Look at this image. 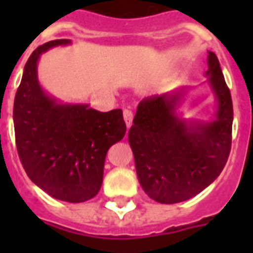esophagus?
<instances>
[{"instance_id": "esophagus-1", "label": "esophagus", "mask_w": 253, "mask_h": 253, "mask_svg": "<svg viewBox=\"0 0 253 253\" xmlns=\"http://www.w3.org/2000/svg\"><path fill=\"white\" fill-rule=\"evenodd\" d=\"M123 118H125V122H126V126L130 127L132 125V118H134V115H132V112L130 110H125L123 111Z\"/></svg>"}]
</instances>
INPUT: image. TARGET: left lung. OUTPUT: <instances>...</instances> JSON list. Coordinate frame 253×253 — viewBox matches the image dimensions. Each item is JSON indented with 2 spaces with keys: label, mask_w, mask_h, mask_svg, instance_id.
<instances>
[{
  "label": "left lung",
  "mask_w": 253,
  "mask_h": 253,
  "mask_svg": "<svg viewBox=\"0 0 253 253\" xmlns=\"http://www.w3.org/2000/svg\"><path fill=\"white\" fill-rule=\"evenodd\" d=\"M206 76L218 101L215 119H181L176 108L183 90L149 96L138 104L128 142L138 180L159 203L188 201L217 179L232 145L233 104L217 55L209 52Z\"/></svg>",
  "instance_id": "left-lung-1"
}]
</instances>
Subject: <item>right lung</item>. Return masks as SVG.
<instances>
[{
    "mask_svg": "<svg viewBox=\"0 0 253 253\" xmlns=\"http://www.w3.org/2000/svg\"><path fill=\"white\" fill-rule=\"evenodd\" d=\"M57 39L31 54L16 92L14 135L20 161L36 186L59 201L81 203L97 195L105 156L126 134L122 110L100 112L89 104H61L38 81V61Z\"/></svg>",
    "mask_w": 253,
    "mask_h": 253,
    "instance_id": "1",
    "label": "right lung"
}]
</instances>
